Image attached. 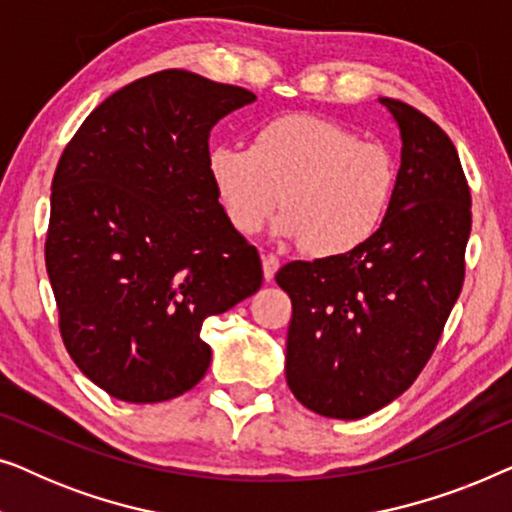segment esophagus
I'll use <instances>...</instances> for the list:
<instances>
[{"label": "esophagus", "instance_id": "esophagus-1", "mask_svg": "<svg viewBox=\"0 0 512 512\" xmlns=\"http://www.w3.org/2000/svg\"><path fill=\"white\" fill-rule=\"evenodd\" d=\"M277 270H279V258L272 256V254H263V277H265V282H272V279H275V275H277Z\"/></svg>", "mask_w": 512, "mask_h": 512}]
</instances>
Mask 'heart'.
Listing matches in <instances>:
<instances>
[{
    "instance_id": "obj_1",
    "label": "heart",
    "mask_w": 512,
    "mask_h": 512,
    "mask_svg": "<svg viewBox=\"0 0 512 512\" xmlns=\"http://www.w3.org/2000/svg\"><path fill=\"white\" fill-rule=\"evenodd\" d=\"M207 174L237 233H261L282 202L279 235L319 258L366 247L384 226L396 188L384 146L310 114L270 118L249 146H212Z\"/></svg>"
}]
</instances>
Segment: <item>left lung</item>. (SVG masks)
Returning <instances> with one entry per match:
<instances>
[{
	"label": "left lung",
	"mask_w": 512,
	"mask_h": 512,
	"mask_svg": "<svg viewBox=\"0 0 512 512\" xmlns=\"http://www.w3.org/2000/svg\"><path fill=\"white\" fill-rule=\"evenodd\" d=\"M401 167L384 226L340 258L293 261L277 272L293 317L286 382L305 408L359 419L403 394L436 349L461 284L471 193L450 137L391 97Z\"/></svg>",
	"instance_id": "obj_1"
}]
</instances>
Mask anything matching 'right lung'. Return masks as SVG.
<instances>
[{"instance_id": "add662e5", "label": "right lung", "mask_w": 512, "mask_h": 512, "mask_svg": "<svg viewBox=\"0 0 512 512\" xmlns=\"http://www.w3.org/2000/svg\"><path fill=\"white\" fill-rule=\"evenodd\" d=\"M249 90L165 69L116 90L62 153L46 270L60 333L90 382L160 403L205 377L202 321L254 296L261 258L223 214L209 132Z\"/></svg>"}]
</instances>
